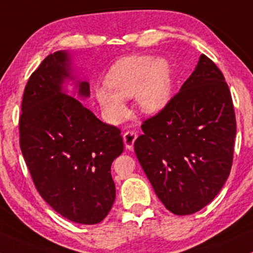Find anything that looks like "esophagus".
<instances>
[{
  "mask_svg": "<svg viewBox=\"0 0 253 253\" xmlns=\"http://www.w3.org/2000/svg\"><path fill=\"white\" fill-rule=\"evenodd\" d=\"M136 137H137V135H136L135 131L124 132L123 141H124V144H126V149H129V150L134 149V142L136 140Z\"/></svg>",
  "mask_w": 253,
  "mask_h": 253,
  "instance_id": "obj_1",
  "label": "esophagus"
}]
</instances>
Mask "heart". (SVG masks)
<instances>
[{
    "instance_id": "b5f03b06",
    "label": "heart",
    "mask_w": 253,
    "mask_h": 253,
    "mask_svg": "<svg viewBox=\"0 0 253 253\" xmlns=\"http://www.w3.org/2000/svg\"><path fill=\"white\" fill-rule=\"evenodd\" d=\"M105 84L95 87V98L105 117L119 123L127 115L124 99L132 96L141 112L154 115L163 111L172 99V68L165 58L127 56L110 68Z\"/></svg>"
}]
</instances>
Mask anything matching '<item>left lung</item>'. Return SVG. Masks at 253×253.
Segmentation results:
<instances>
[{
  "label": "left lung",
  "instance_id": "left-lung-1",
  "mask_svg": "<svg viewBox=\"0 0 253 253\" xmlns=\"http://www.w3.org/2000/svg\"><path fill=\"white\" fill-rule=\"evenodd\" d=\"M134 148L159 200L175 215L201 211L231 172L237 123L216 64L201 55L169 105L141 126Z\"/></svg>",
  "mask_w": 253,
  "mask_h": 253
}]
</instances>
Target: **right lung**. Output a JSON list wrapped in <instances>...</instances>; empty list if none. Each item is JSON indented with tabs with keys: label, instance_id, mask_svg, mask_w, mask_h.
<instances>
[{
	"label": "right lung",
	"instance_id": "add662e5",
	"mask_svg": "<svg viewBox=\"0 0 253 253\" xmlns=\"http://www.w3.org/2000/svg\"><path fill=\"white\" fill-rule=\"evenodd\" d=\"M72 56L56 51L42 62L25 88L20 116V148L37 190L53 211L94 225L107 216L116 198L111 165L123 153L118 127L105 124L79 99L89 84L74 75Z\"/></svg>",
	"mask_w": 253,
	"mask_h": 253
}]
</instances>
